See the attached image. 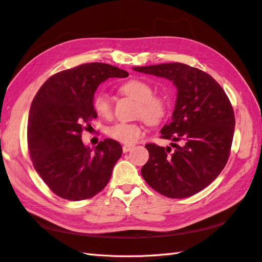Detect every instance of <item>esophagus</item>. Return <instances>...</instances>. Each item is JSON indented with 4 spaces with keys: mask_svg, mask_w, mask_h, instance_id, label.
Instances as JSON below:
<instances>
[{
    "mask_svg": "<svg viewBox=\"0 0 262 262\" xmlns=\"http://www.w3.org/2000/svg\"><path fill=\"white\" fill-rule=\"evenodd\" d=\"M132 148H133L132 145H124V146H123V151H124V153H128V151H129Z\"/></svg>",
    "mask_w": 262,
    "mask_h": 262,
    "instance_id": "34e87169",
    "label": "esophagus"
}]
</instances>
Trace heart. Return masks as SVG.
<instances>
[{
    "mask_svg": "<svg viewBox=\"0 0 262 262\" xmlns=\"http://www.w3.org/2000/svg\"><path fill=\"white\" fill-rule=\"evenodd\" d=\"M120 91L138 102L137 116L143 117L148 124L156 125L167 116L169 102L166 97L155 95L153 87L142 79H130L121 84ZM94 111L102 118H109L113 114L111 99L103 93L95 96L93 100ZM107 135L121 144L132 145L144 135V128L141 124L117 123L109 127Z\"/></svg>",
    "mask_w": 262,
    "mask_h": 262,
    "instance_id": "1",
    "label": "heart"
}]
</instances>
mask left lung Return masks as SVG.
Here are the masks:
<instances>
[{"mask_svg":"<svg viewBox=\"0 0 262 262\" xmlns=\"http://www.w3.org/2000/svg\"><path fill=\"white\" fill-rule=\"evenodd\" d=\"M137 72L168 79L178 89L172 119L162 138L180 141L172 148L145 146L149 153L142 176L164 196L184 199L212 183L228 162L234 133L232 105L209 74L184 63L134 67Z\"/></svg>","mask_w":262,"mask_h":262,"instance_id":"obj_1","label":"left lung"}]
</instances>
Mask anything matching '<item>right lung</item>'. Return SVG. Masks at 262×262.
I'll use <instances>...</instances> for the list:
<instances>
[{
    "label": "right lung",
    "instance_id": "right-lung-1",
    "mask_svg": "<svg viewBox=\"0 0 262 262\" xmlns=\"http://www.w3.org/2000/svg\"><path fill=\"white\" fill-rule=\"evenodd\" d=\"M128 72L107 63L91 62L60 71L42 84L31 103L28 147L35 171L58 196L81 201L105 187L123 148L107 138L93 150L81 133L97 118L94 94L108 78Z\"/></svg>",
    "mask_w": 262,
    "mask_h": 262
}]
</instances>
